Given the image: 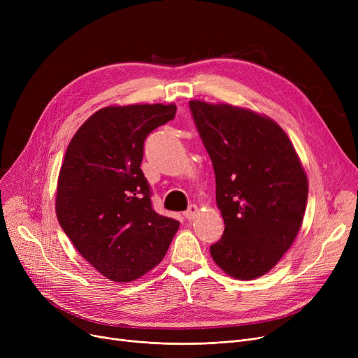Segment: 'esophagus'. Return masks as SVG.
Returning a JSON list of instances; mask_svg holds the SVG:
<instances>
[{"label": "esophagus", "mask_w": 358, "mask_h": 358, "mask_svg": "<svg viewBox=\"0 0 358 358\" xmlns=\"http://www.w3.org/2000/svg\"><path fill=\"white\" fill-rule=\"evenodd\" d=\"M199 206H196V204H190L189 206V209H187L185 212H184V216H185V219H189V220H192V219H194L197 215H199Z\"/></svg>", "instance_id": "1"}]
</instances>
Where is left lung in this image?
Listing matches in <instances>:
<instances>
[{
  "label": "left lung",
  "mask_w": 358,
  "mask_h": 358,
  "mask_svg": "<svg viewBox=\"0 0 358 358\" xmlns=\"http://www.w3.org/2000/svg\"><path fill=\"white\" fill-rule=\"evenodd\" d=\"M216 176L223 236L210 255L238 280L267 274L294 242L306 210L308 176L271 117L227 103L190 100Z\"/></svg>",
  "instance_id": "8db88e82"
}]
</instances>
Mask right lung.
<instances>
[{"label": "right lung", "mask_w": 358, "mask_h": 358, "mask_svg": "<svg viewBox=\"0 0 358 358\" xmlns=\"http://www.w3.org/2000/svg\"><path fill=\"white\" fill-rule=\"evenodd\" d=\"M171 104L107 106L71 139L56 187V216L101 275L129 283L155 268L180 222L158 215L141 169L143 142L171 120Z\"/></svg>", "instance_id": "obj_1"}]
</instances>
